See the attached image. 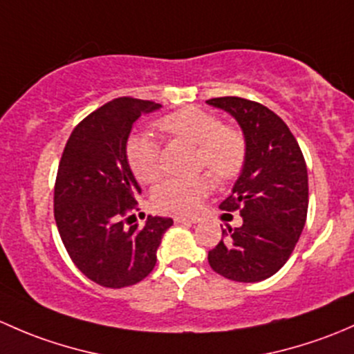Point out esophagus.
<instances>
[{"label": "esophagus", "mask_w": 354, "mask_h": 354, "mask_svg": "<svg viewBox=\"0 0 354 354\" xmlns=\"http://www.w3.org/2000/svg\"><path fill=\"white\" fill-rule=\"evenodd\" d=\"M174 220H176V223H178V225H194V223H198V221H199V218L176 216V218H174Z\"/></svg>", "instance_id": "34e87169"}]
</instances>
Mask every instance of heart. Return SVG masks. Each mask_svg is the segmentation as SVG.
I'll use <instances>...</instances> for the list:
<instances>
[{"instance_id":"1","label":"heart","mask_w":354,"mask_h":354,"mask_svg":"<svg viewBox=\"0 0 354 354\" xmlns=\"http://www.w3.org/2000/svg\"><path fill=\"white\" fill-rule=\"evenodd\" d=\"M163 133L177 140L198 145V167L207 169L220 178L240 172L245 160V140L232 127H225L220 118L198 107H187L167 115L158 122ZM126 156L131 170L140 182H153L162 174V153L150 134H133L127 140ZM211 187L209 177L169 178L156 187L153 203L169 213L189 214L199 209Z\"/></svg>"}]
</instances>
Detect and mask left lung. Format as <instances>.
<instances>
[{"label":"left lung","instance_id":"left-lung-1","mask_svg":"<svg viewBox=\"0 0 354 354\" xmlns=\"http://www.w3.org/2000/svg\"><path fill=\"white\" fill-rule=\"evenodd\" d=\"M206 104L228 112L245 140L240 176L220 204L225 211L239 209L243 221L239 228L223 230L207 262L232 281H262L285 266L305 227V158L290 127L262 104L240 97L211 98Z\"/></svg>","mask_w":354,"mask_h":354}]
</instances>
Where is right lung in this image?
<instances>
[{
	"label": "right lung",
	"mask_w": 354,
	"mask_h": 354,
	"mask_svg": "<svg viewBox=\"0 0 354 354\" xmlns=\"http://www.w3.org/2000/svg\"><path fill=\"white\" fill-rule=\"evenodd\" d=\"M160 104L121 97L86 115L73 129L54 185V220L76 268L105 288L140 283L153 271L172 218L148 214L131 225L141 187L126 156L133 124ZM128 218H126L125 216Z\"/></svg>",
	"instance_id": "add662e5"
}]
</instances>
